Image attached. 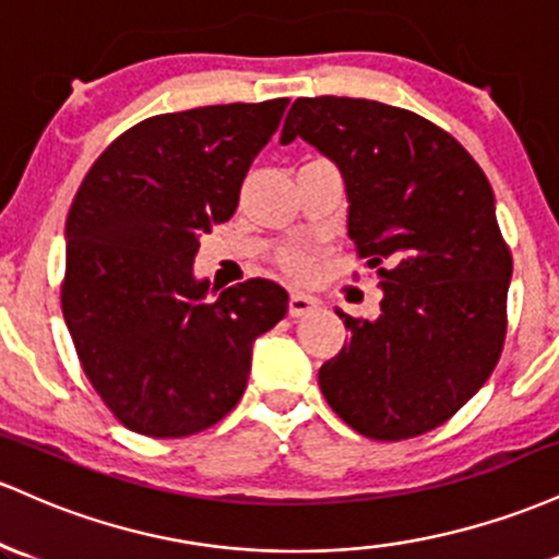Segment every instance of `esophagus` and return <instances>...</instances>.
Listing matches in <instances>:
<instances>
[{
    "label": "esophagus",
    "instance_id": "esophagus-1",
    "mask_svg": "<svg viewBox=\"0 0 559 559\" xmlns=\"http://www.w3.org/2000/svg\"><path fill=\"white\" fill-rule=\"evenodd\" d=\"M313 309H319V300L306 296V293H293L290 304H287V311H290V317H306V313H311Z\"/></svg>",
    "mask_w": 559,
    "mask_h": 559
}]
</instances>
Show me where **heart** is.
<instances>
[{"instance_id": "1", "label": "heart", "mask_w": 559, "mask_h": 559, "mask_svg": "<svg viewBox=\"0 0 559 559\" xmlns=\"http://www.w3.org/2000/svg\"><path fill=\"white\" fill-rule=\"evenodd\" d=\"M282 272L290 274L293 280H309L317 272V253L311 248H287L280 253Z\"/></svg>"}]
</instances>
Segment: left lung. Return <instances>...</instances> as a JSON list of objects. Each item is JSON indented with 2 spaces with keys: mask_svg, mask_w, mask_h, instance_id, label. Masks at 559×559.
Segmentation results:
<instances>
[{
  "mask_svg": "<svg viewBox=\"0 0 559 559\" xmlns=\"http://www.w3.org/2000/svg\"><path fill=\"white\" fill-rule=\"evenodd\" d=\"M296 136L341 168L348 237L382 290L378 319L337 311L350 337L319 388L361 436H423L480 391L504 346L512 255L491 185L449 131L374 99L300 97L280 142Z\"/></svg>",
  "mask_w": 559,
  "mask_h": 559,
  "instance_id": "1",
  "label": "left lung"
}]
</instances>
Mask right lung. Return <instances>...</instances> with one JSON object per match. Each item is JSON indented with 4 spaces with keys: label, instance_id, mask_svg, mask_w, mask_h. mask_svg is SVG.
I'll use <instances>...</instances> for the list:
<instances>
[{
    "label": "right lung",
    "instance_id": "add662e5",
    "mask_svg": "<svg viewBox=\"0 0 559 559\" xmlns=\"http://www.w3.org/2000/svg\"><path fill=\"white\" fill-rule=\"evenodd\" d=\"M287 103L153 116L81 181L66 222L62 317L94 391L129 430L185 438L227 417L248 385L253 341L287 313L277 282L211 296L192 272L200 237L231 218Z\"/></svg>",
    "mask_w": 559,
    "mask_h": 559
}]
</instances>
